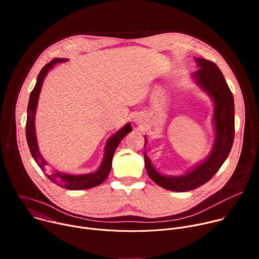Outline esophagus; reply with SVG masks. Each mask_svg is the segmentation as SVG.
<instances>
[{
    "label": "esophagus",
    "instance_id": "esophagus-1",
    "mask_svg": "<svg viewBox=\"0 0 259 259\" xmlns=\"http://www.w3.org/2000/svg\"><path fill=\"white\" fill-rule=\"evenodd\" d=\"M140 121H141V120H140V118H139V117H138V118H136V119H135V122H136V123H139V122H140Z\"/></svg>",
    "mask_w": 259,
    "mask_h": 259
}]
</instances>
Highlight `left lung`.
Here are the masks:
<instances>
[{"instance_id":"obj_1","label":"left lung","mask_w":259,"mask_h":259,"mask_svg":"<svg viewBox=\"0 0 259 259\" xmlns=\"http://www.w3.org/2000/svg\"><path fill=\"white\" fill-rule=\"evenodd\" d=\"M195 60L199 68L194 73V79L214 100L216 137L211 154L191 172L178 177H168L157 172L151 160L144 154L145 169L151 179L163 189L173 192L193 191L209 181L227 160L235 137L234 96L223 72L210 60L204 58H195Z\"/></svg>"}]
</instances>
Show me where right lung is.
<instances>
[{
    "instance_id": "1",
    "label": "right lung",
    "mask_w": 259,
    "mask_h": 259,
    "mask_svg": "<svg viewBox=\"0 0 259 259\" xmlns=\"http://www.w3.org/2000/svg\"><path fill=\"white\" fill-rule=\"evenodd\" d=\"M67 61L64 58H55L52 61H50L48 64H46L40 71L38 75V79H36V84L34 88L32 89L29 101L27 105V118H26V126H25V134H26V140L29 147L30 154L35 161V163L39 165V167L45 172L47 177L57 184L58 187H61L66 190H87L101 184L106 177L108 176L110 169H112V162L114 154L117 150V147L121 140L132 131L131 125L127 124L125 127H123L120 131H118L114 136L110 137L106 144L104 150V158L102 161L101 166L99 169L90 174H83V175H69L65 173H61L58 171H46V165L47 162L44 160L42 155L40 154L38 143H36V137H35V130H34V115H35V108L36 104H38V98L39 94L42 89L43 81L48 73V71L56 64L60 62Z\"/></svg>"
}]
</instances>
